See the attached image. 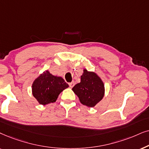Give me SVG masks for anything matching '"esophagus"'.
I'll return each mask as SVG.
<instances>
[{"label": "esophagus", "mask_w": 149, "mask_h": 149, "mask_svg": "<svg viewBox=\"0 0 149 149\" xmlns=\"http://www.w3.org/2000/svg\"><path fill=\"white\" fill-rule=\"evenodd\" d=\"M69 87H70V88H72V87L75 85V82H71L70 83H69Z\"/></svg>", "instance_id": "1"}]
</instances>
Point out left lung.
I'll return each mask as SVG.
<instances>
[{
  "label": "left lung",
  "mask_w": 149,
  "mask_h": 149,
  "mask_svg": "<svg viewBox=\"0 0 149 149\" xmlns=\"http://www.w3.org/2000/svg\"><path fill=\"white\" fill-rule=\"evenodd\" d=\"M72 90L83 105L94 107L102 100L104 95V84L96 73L84 69L80 83Z\"/></svg>",
  "instance_id": "1"
}]
</instances>
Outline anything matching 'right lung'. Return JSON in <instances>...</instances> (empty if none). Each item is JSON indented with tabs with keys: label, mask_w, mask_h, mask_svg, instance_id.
<instances>
[{
	"label": "right lung",
	"mask_w": 149,
	"mask_h": 149,
	"mask_svg": "<svg viewBox=\"0 0 149 149\" xmlns=\"http://www.w3.org/2000/svg\"><path fill=\"white\" fill-rule=\"evenodd\" d=\"M33 95L40 104L46 105L56 102L58 95L69 85L63 78L52 75L45 71L34 81Z\"/></svg>",
	"instance_id": "1"
}]
</instances>
